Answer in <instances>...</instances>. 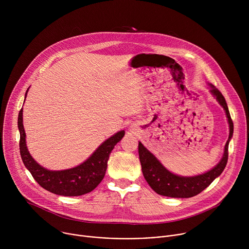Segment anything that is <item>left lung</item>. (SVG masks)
Segmentation results:
<instances>
[{"label":"left lung","mask_w":249,"mask_h":249,"mask_svg":"<svg viewBox=\"0 0 249 249\" xmlns=\"http://www.w3.org/2000/svg\"><path fill=\"white\" fill-rule=\"evenodd\" d=\"M209 87L212 95L217 99L224 108L230 126V135L225 145L223 158L217 165L205 173L194 176H180L166 169L155 155L139 142L138 150L142 171H143L145 179L151 188L160 195L171 198H190L196 196L220 176L227 165L229 144L233 134V123L230 115L226 99L221 91L211 84H209Z\"/></svg>","instance_id":"obj_1"}]
</instances>
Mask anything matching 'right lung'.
Returning a JSON list of instances; mask_svg holds the SVG:
<instances>
[{
    "label": "right lung",
    "instance_id": "1",
    "mask_svg": "<svg viewBox=\"0 0 249 249\" xmlns=\"http://www.w3.org/2000/svg\"><path fill=\"white\" fill-rule=\"evenodd\" d=\"M28 89L25 92V97ZM18 127L20 135L19 152L23 164L41 187L61 196H81L92 191L103 179L111 151L125 135V131L121 130L105 140L88 160L75 167L49 170L35 160L27 150L22 108L18 113Z\"/></svg>",
    "mask_w": 249,
    "mask_h": 249
}]
</instances>
